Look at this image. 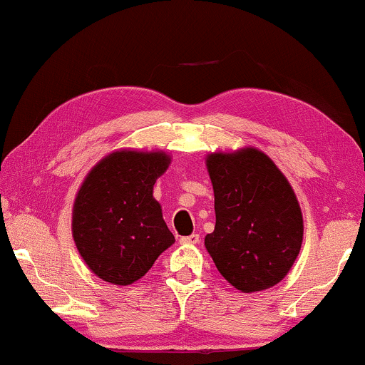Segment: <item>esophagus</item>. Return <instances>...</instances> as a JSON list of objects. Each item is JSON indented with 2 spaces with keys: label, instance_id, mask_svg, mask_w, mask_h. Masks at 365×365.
Segmentation results:
<instances>
[{
  "label": "esophagus",
  "instance_id": "1",
  "mask_svg": "<svg viewBox=\"0 0 365 365\" xmlns=\"http://www.w3.org/2000/svg\"><path fill=\"white\" fill-rule=\"evenodd\" d=\"M180 242L182 244H198L200 242V236H198V234H190V236L180 237Z\"/></svg>",
  "mask_w": 365,
  "mask_h": 365
}]
</instances>
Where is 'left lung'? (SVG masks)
<instances>
[{
	"mask_svg": "<svg viewBox=\"0 0 365 365\" xmlns=\"http://www.w3.org/2000/svg\"><path fill=\"white\" fill-rule=\"evenodd\" d=\"M207 168L215 229L205 247L219 273L244 293L279 283L303 241L302 210L288 180L255 148L210 155Z\"/></svg>",
	"mask_w": 365,
	"mask_h": 365,
	"instance_id": "left-lung-1",
	"label": "left lung"
}]
</instances>
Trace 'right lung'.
<instances>
[{"instance_id":"add662e5","label":"right lung","mask_w":365,"mask_h":365,"mask_svg":"<svg viewBox=\"0 0 365 365\" xmlns=\"http://www.w3.org/2000/svg\"><path fill=\"white\" fill-rule=\"evenodd\" d=\"M165 153L116 151L99 161L77 193L72 234L92 273L114 284H131L148 273L175 242L153 198Z\"/></svg>"}]
</instances>
